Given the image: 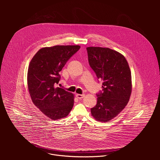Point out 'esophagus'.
<instances>
[{
	"label": "esophagus",
	"instance_id": "34e87169",
	"mask_svg": "<svg viewBox=\"0 0 160 160\" xmlns=\"http://www.w3.org/2000/svg\"><path fill=\"white\" fill-rule=\"evenodd\" d=\"M85 96L84 94H76V97L79 99H81L82 98H84Z\"/></svg>",
	"mask_w": 160,
	"mask_h": 160
}]
</instances>
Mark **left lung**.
<instances>
[{
  "label": "left lung",
  "instance_id": "1",
  "mask_svg": "<svg viewBox=\"0 0 160 160\" xmlns=\"http://www.w3.org/2000/svg\"><path fill=\"white\" fill-rule=\"evenodd\" d=\"M89 63L97 78L103 81L102 92L97 93V103L92 115L107 122L127 105L132 91L131 72L125 57L109 48L87 47Z\"/></svg>",
  "mask_w": 160,
  "mask_h": 160
}]
</instances>
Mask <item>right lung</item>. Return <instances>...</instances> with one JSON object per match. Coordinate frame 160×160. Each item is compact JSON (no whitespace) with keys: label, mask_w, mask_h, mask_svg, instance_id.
Segmentation results:
<instances>
[{"label":"right lung","mask_w":160,"mask_h":160,"mask_svg":"<svg viewBox=\"0 0 160 160\" xmlns=\"http://www.w3.org/2000/svg\"><path fill=\"white\" fill-rule=\"evenodd\" d=\"M79 46H55L40 49L30 62L28 71V90L34 104L49 118L57 120L68 115L74 95L55 88L60 72Z\"/></svg>","instance_id":"1"}]
</instances>
